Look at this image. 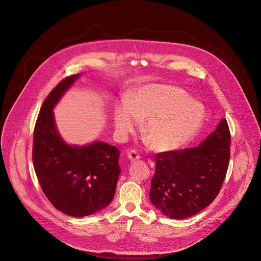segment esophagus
Segmentation results:
<instances>
[{
  "mask_svg": "<svg viewBox=\"0 0 261 261\" xmlns=\"http://www.w3.org/2000/svg\"><path fill=\"white\" fill-rule=\"evenodd\" d=\"M126 153H127V156H128V160L130 162H135L137 160H140V155L137 152V150H134V149L133 150H127Z\"/></svg>",
  "mask_w": 261,
  "mask_h": 261,
  "instance_id": "esophagus-1",
  "label": "esophagus"
}]
</instances>
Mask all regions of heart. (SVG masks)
Listing matches in <instances>:
<instances>
[{
    "label": "heart",
    "mask_w": 261,
    "mask_h": 261,
    "mask_svg": "<svg viewBox=\"0 0 261 261\" xmlns=\"http://www.w3.org/2000/svg\"><path fill=\"white\" fill-rule=\"evenodd\" d=\"M204 118L201 103L176 86L151 84L139 89L114 112L120 135L132 133L145 120L143 132L156 151H171L186 145L200 129Z\"/></svg>",
    "instance_id": "obj_1"
}]
</instances>
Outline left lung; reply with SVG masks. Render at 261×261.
<instances>
[{"label":"left lung","mask_w":261,"mask_h":261,"mask_svg":"<svg viewBox=\"0 0 261 261\" xmlns=\"http://www.w3.org/2000/svg\"><path fill=\"white\" fill-rule=\"evenodd\" d=\"M229 158L230 132L224 118L200 145L155 154L151 202L172 219L197 214L218 195Z\"/></svg>","instance_id":"left-lung-1"}]
</instances>
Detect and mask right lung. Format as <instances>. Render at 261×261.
I'll return each mask as SVG.
<instances>
[{
	"label": "right lung",
	"instance_id": "add662e5",
	"mask_svg": "<svg viewBox=\"0 0 261 261\" xmlns=\"http://www.w3.org/2000/svg\"><path fill=\"white\" fill-rule=\"evenodd\" d=\"M80 74L63 79L41 107L34 129L33 164L40 186L56 209L73 217L91 215L114 197L120 174V151L94 142L70 146L61 138L54 107Z\"/></svg>",
	"mask_w": 261,
	"mask_h": 261
}]
</instances>
